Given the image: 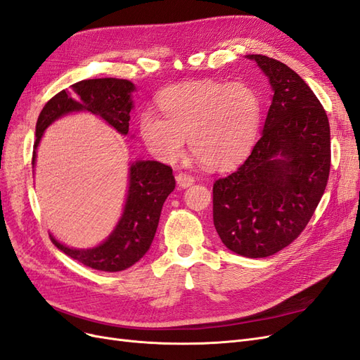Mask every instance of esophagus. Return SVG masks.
Listing matches in <instances>:
<instances>
[{
	"label": "esophagus",
	"instance_id": "obj_1",
	"mask_svg": "<svg viewBox=\"0 0 360 360\" xmlns=\"http://www.w3.org/2000/svg\"><path fill=\"white\" fill-rule=\"evenodd\" d=\"M176 180H177V184L180 188H189L191 184H193V181H195V179L188 172H179L176 176Z\"/></svg>",
	"mask_w": 360,
	"mask_h": 360
}]
</instances>
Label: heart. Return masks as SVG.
I'll return each instance as SVG.
<instances>
[{"instance_id": "obj_1", "label": "heart", "mask_w": 360, "mask_h": 360, "mask_svg": "<svg viewBox=\"0 0 360 360\" xmlns=\"http://www.w3.org/2000/svg\"><path fill=\"white\" fill-rule=\"evenodd\" d=\"M156 103L162 115L146 110L139 134L151 155L177 162L186 148L210 168H228L252 148L261 122V97L246 81L202 79L163 89Z\"/></svg>"}]
</instances>
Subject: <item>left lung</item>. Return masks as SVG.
<instances>
[{"label": "left lung", "instance_id": "left-lung-1", "mask_svg": "<svg viewBox=\"0 0 360 360\" xmlns=\"http://www.w3.org/2000/svg\"><path fill=\"white\" fill-rule=\"evenodd\" d=\"M248 58L275 94L248 159L213 184V224L233 252L264 258L296 240L317 209L330 171V127L296 72L266 56Z\"/></svg>", "mask_w": 360, "mask_h": 360}]
</instances>
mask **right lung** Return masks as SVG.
<instances>
[{"instance_id":"obj_1","label":"right lung","mask_w":360,"mask_h":360,"mask_svg":"<svg viewBox=\"0 0 360 360\" xmlns=\"http://www.w3.org/2000/svg\"><path fill=\"white\" fill-rule=\"evenodd\" d=\"M135 85L127 79L101 78L84 79L70 86V90L57 93L37 118L36 143L32 151V165L36 162V148L45 129L64 114L89 111L102 117L117 132L127 135L132 91ZM176 188L172 168L156 160H138L130 167L129 191L122 219L112 234L93 249H72L61 245L51 236L52 243L70 258L84 266L102 271H120L134 266L146 255L153 242L162 205Z\"/></svg>"}]
</instances>
